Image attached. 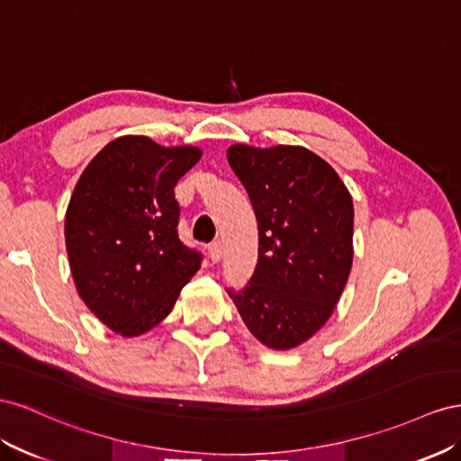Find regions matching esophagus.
<instances>
[{
    "label": "esophagus",
    "instance_id": "34e87169",
    "mask_svg": "<svg viewBox=\"0 0 461 461\" xmlns=\"http://www.w3.org/2000/svg\"><path fill=\"white\" fill-rule=\"evenodd\" d=\"M208 257L212 258V262H220L221 260V245L218 241L208 247Z\"/></svg>",
    "mask_w": 461,
    "mask_h": 461
}]
</instances>
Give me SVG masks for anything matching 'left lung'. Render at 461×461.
I'll return each instance as SVG.
<instances>
[{"mask_svg":"<svg viewBox=\"0 0 461 461\" xmlns=\"http://www.w3.org/2000/svg\"><path fill=\"white\" fill-rule=\"evenodd\" d=\"M228 162L251 199L258 260L228 289L245 326L270 349L317 334L344 292L353 262V201L336 169L305 147L233 144Z\"/></svg>","mask_w":461,"mask_h":461,"instance_id":"1","label":"left lung"}]
</instances>
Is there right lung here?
<instances>
[{"instance_id": "add662e5", "label": "right lung", "mask_w": 461, "mask_h": 461, "mask_svg": "<svg viewBox=\"0 0 461 461\" xmlns=\"http://www.w3.org/2000/svg\"><path fill=\"white\" fill-rule=\"evenodd\" d=\"M196 147L149 137L108 142L78 177L65 212V247L78 297L115 334L149 332L201 268L179 241L177 181L201 160Z\"/></svg>"}]
</instances>
